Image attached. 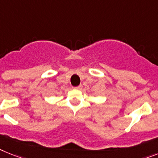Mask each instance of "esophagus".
<instances>
[{"instance_id":"obj_1","label":"esophagus","mask_w":158,"mask_h":158,"mask_svg":"<svg viewBox=\"0 0 158 158\" xmlns=\"http://www.w3.org/2000/svg\"><path fill=\"white\" fill-rule=\"evenodd\" d=\"M74 89H79V90H81V89H82V85H78V86L74 87Z\"/></svg>"}]
</instances>
